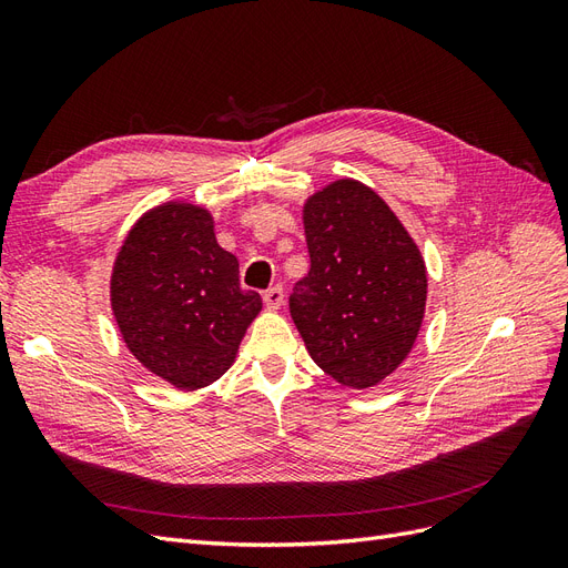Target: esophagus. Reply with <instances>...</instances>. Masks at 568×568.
Listing matches in <instances>:
<instances>
[{"instance_id":"34e87169","label":"esophagus","mask_w":568,"mask_h":568,"mask_svg":"<svg viewBox=\"0 0 568 568\" xmlns=\"http://www.w3.org/2000/svg\"><path fill=\"white\" fill-rule=\"evenodd\" d=\"M263 301H265V305L270 307V311H280L282 303H284V288H282V284H274L267 291H263Z\"/></svg>"}]
</instances>
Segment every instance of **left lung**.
Instances as JSON below:
<instances>
[{"mask_svg": "<svg viewBox=\"0 0 568 568\" xmlns=\"http://www.w3.org/2000/svg\"><path fill=\"white\" fill-rule=\"evenodd\" d=\"M311 272L288 311L315 363L343 386L369 388L403 365L426 305V265L386 201L336 180L303 205Z\"/></svg>", "mask_w": 568, "mask_h": 568, "instance_id": "obj_1", "label": "left lung"}]
</instances>
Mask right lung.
<instances>
[{
	"instance_id": "right-lung-1",
	"label": "right lung",
	"mask_w": 568,
	"mask_h": 568,
	"mask_svg": "<svg viewBox=\"0 0 568 568\" xmlns=\"http://www.w3.org/2000/svg\"><path fill=\"white\" fill-rule=\"evenodd\" d=\"M111 307L125 346L151 374L196 390L232 367L263 301L239 286V263L220 248L213 215L168 201L136 220L120 246Z\"/></svg>"
}]
</instances>
